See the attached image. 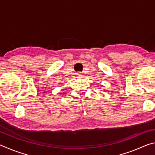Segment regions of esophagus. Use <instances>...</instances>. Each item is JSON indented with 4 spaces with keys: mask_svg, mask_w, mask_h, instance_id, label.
Segmentation results:
<instances>
[{
    "mask_svg": "<svg viewBox=\"0 0 155 155\" xmlns=\"http://www.w3.org/2000/svg\"><path fill=\"white\" fill-rule=\"evenodd\" d=\"M77 75H78V77H81V74H80V73H78V74Z\"/></svg>",
    "mask_w": 155,
    "mask_h": 155,
    "instance_id": "1",
    "label": "esophagus"
}]
</instances>
